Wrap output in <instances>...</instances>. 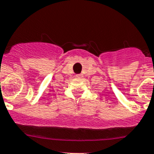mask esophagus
Segmentation results:
<instances>
[{
    "mask_svg": "<svg viewBox=\"0 0 154 154\" xmlns=\"http://www.w3.org/2000/svg\"><path fill=\"white\" fill-rule=\"evenodd\" d=\"M76 77H78V78H81V77H83V75L81 74V73H80V74H77V75H76Z\"/></svg>",
    "mask_w": 154,
    "mask_h": 154,
    "instance_id": "1",
    "label": "esophagus"
}]
</instances>
